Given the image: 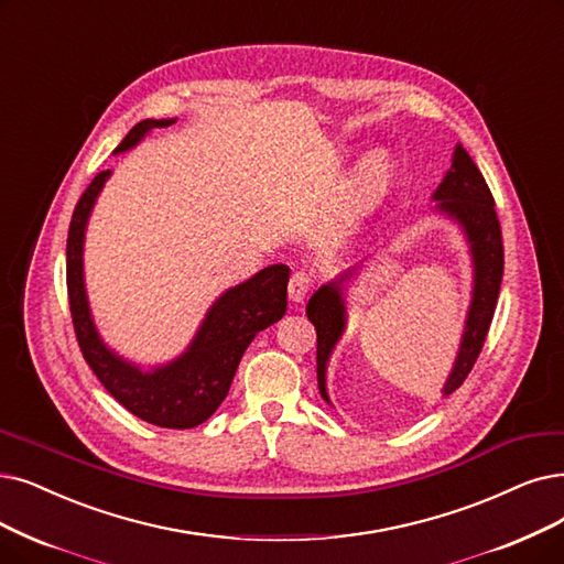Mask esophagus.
Wrapping results in <instances>:
<instances>
[{"mask_svg": "<svg viewBox=\"0 0 564 564\" xmlns=\"http://www.w3.org/2000/svg\"><path fill=\"white\" fill-rule=\"evenodd\" d=\"M312 289V275L307 270H296L294 275L289 280V301L294 305H301Z\"/></svg>", "mask_w": 564, "mask_h": 564, "instance_id": "obj_1", "label": "esophagus"}]
</instances>
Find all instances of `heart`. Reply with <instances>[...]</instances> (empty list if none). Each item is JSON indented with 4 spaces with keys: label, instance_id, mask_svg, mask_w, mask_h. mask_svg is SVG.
Wrapping results in <instances>:
<instances>
[{
    "label": "heart",
    "instance_id": "1",
    "mask_svg": "<svg viewBox=\"0 0 564 564\" xmlns=\"http://www.w3.org/2000/svg\"><path fill=\"white\" fill-rule=\"evenodd\" d=\"M387 175V162L381 160V156H370V162H368V169H366V177L368 180H381Z\"/></svg>",
    "mask_w": 564,
    "mask_h": 564
}]
</instances>
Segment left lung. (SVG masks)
I'll list each match as a JSON object with an SVG mask.
<instances>
[{
	"instance_id": "8db88e82",
	"label": "left lung",
	"mask_w": 564,
	"mask_h": 564,
	"mask_svg": "<svg viewBox=\"0 0 564 564\" xmlns=\"http://www.w3.org/2000/svg\"><path fill=\"white\" fill-rule=\"evenodd\" d=\"M431 200H435L427 215H435L440 219H448L458 227L463 234L469 265H471V289H469V305L463 324V335L458 343V351L454 358V366L448 370L442 395L454 393L465 377L469 375L471 366L484 347L488 326L492 322L495 303H498L502 273H505V250H502V231L498 213H495V204L486 180L477 164L471 162L467 150L456 143L452 154V166L446 169L442 183L433 192ZM391 240H387L381 247H387ZM377 247V250H381ZM372 254L364 257L358 263L343 270L340 275H335L326 284H322L314 291L312 299L307 301L305 314L307 319L317 328V384L322 398L330 402L328 398V364L330 356L343 340L347 330V291L358 280V273L364 270L366 261Z\"/></svg>"
}]
</instances>
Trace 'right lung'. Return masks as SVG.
<instances>
[{"label":"right lung","instance_id":"1","mask_svg":"<svg viewBox=\"0 0 564 564\" xmlns=\"http://www.w3.org/2000/svg\"><path fill=\"white\" fill-rule=\"evenodd\" d=\"M177 118L143 120L133 127L112 154L137 148L152 129L173 124ZM112 171H101L72 217L66 238V289L80 351L106 391L139 419L185 431L210 419L227 398L245 349L263 328L280 322L286 312L289 265L273 263L245 282L229 286L213 301L185 351L166 364L143 366L112 349L97 328L85 286V234L97 198Z\"/></svg>","mask_w":564,"mask_h":564}]
</instances>
